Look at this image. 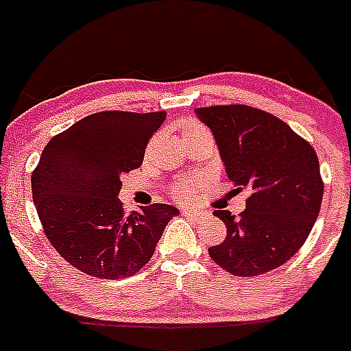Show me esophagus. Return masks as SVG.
<instances>
[{
    "label": "esophagus",
    "mask_w": 351,
    "mask_h": 351,
    "mask_svg": "<svg viewBox=\"0 0 351 351\" xmlns=\"http://www.w3.org/2000/svg\"><path fill=\"white\" fill-rule=\"evenodd\" d=\"M182 214H184V216H187V217H198V216H202V214H199L198 210H191V208H184V210H182Z\"/></svg>",
    "instance_id": "esophagus-1"
}]
</instances>
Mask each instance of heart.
<instances>
[{"label":"heart","instance_id":"1","mask_svg":"<svg viewBox=\"0 0 351 351\" xmlns=\"http://www.w3.org/2000/svg\"><path fill=\"white\" fill-rule=\"evenodd\" d=\"M199 134H208V130L202 125V123H198V121L194 119H187L182 123V139H187V137H193V135ZM199 187H202V182L199 180H178L171 185V194H173L176 199L185 202V199H189Z\"/></svg>","mask_w":351,"mask_h":351}]
</instances>
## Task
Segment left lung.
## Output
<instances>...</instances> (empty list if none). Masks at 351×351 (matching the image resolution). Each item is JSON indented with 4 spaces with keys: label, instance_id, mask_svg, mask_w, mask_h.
<instances>
[{
    "label": "left lung",
    "instance_id": "left-lung-1",
    "mask_svg": "<svg viewBox=\"0 0 351 351\" xmlns=\"http://www.w3.org/2000/svg\"><path fill=\"white\" fill-rule=\"evenodd\" d=\"M210 128L237 191L248 189L241 217L216 210L225 241L208 248L217 266L237 276L280 267L307 241L319 214L323 180L311 144L276 116L248 105L196 108Z\"/></svg>",
    "mask_w": 351,
    "mask_h": 351
}]
</instances>
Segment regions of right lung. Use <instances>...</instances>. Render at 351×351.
Returning <instances> with one entry per match:
<instances>
[{"instance_id": "add662e5", "label": "right lung", "mask_w": 351, "mask_h": 351, "mask_svg": "<svg viewBox=\"0 0 351 351\" xmlns=\"http://www.w3.org/2000/svg\"><path fill=\"white\" fill-rule=\"evenodd\" d=\"M164 119V110L98 112L46 144L32 175L35 208L53 248L85 275H135L178 214L166 203L125 212L117 198L121 176L143 164Z\"/></svg>"}]
</instances>
